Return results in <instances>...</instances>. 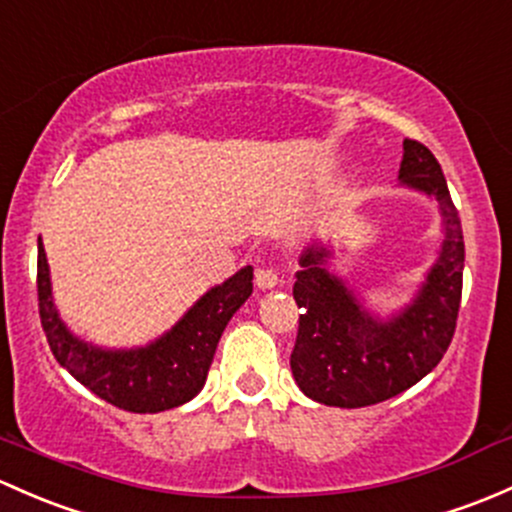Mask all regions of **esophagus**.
Returning <instances> with one entry per match:
<instances>
[{
    "label": "esophagus",
    "mask_w": 512,
    "mask_h": 512,
    "mask_svg": "<svg viewBox=\"0 0 512 512\" xmlns=\"http://www.w3.org/2000/svg\"><path fill=\"white\" fill-rule=\"evenodd\" d=\"M255 284L260 289H274L279 284V274L272 270V267H260L255 272Z\"/></svg>",
    "instance_id": "esophagus-1"
}]
</instances>
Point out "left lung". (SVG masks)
<instances>
[{"instance_id":"8db88e82","label":"left lung","mask_w":512,"mask_h":512,"mask_svg":"<svg viewBox=\"0 0 512 512\" xmlns=\"http://www.w3.org/2000/svg\"><path fill=\"white\" fill-rule=\"evenodd\" d=\"M400 186L437 201L444 233L410 304L390 316L368 309L346 279L328 270V242H311L299 257L294 299L301 316L289 363L299 390L321 405L353 410L400 395L437 368L454 336L464 233L439 161L414 139L402 142Z\"/></svg>"}]
</instances>
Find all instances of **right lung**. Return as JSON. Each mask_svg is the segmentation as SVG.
Returning a JSON list of instances; mask_svg holds the SVG:
<instances>
[{"label":"right lung","instance_id":"right-lung-1","mask_svg":"<svg viewBox=\"0 0 512 512\" xmlns=\"http://www.w3.org/2000/svg\"><path fill=\"white\" fill-rule=\"evenodd\" d=\"M39 314L58 363L120 410L152 414L186 405L206 385L225 326L252 294V267L208 289L174 326L147 346L102 348L75 336L53 304L51 270L39 238Z\"/></svg>","mask_w":512,"mask_h":512}]
</instances>
